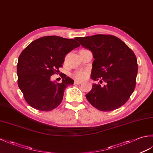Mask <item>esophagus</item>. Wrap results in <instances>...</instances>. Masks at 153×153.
<instances>
[{"label":"esophagus","instance_id":"34e87169","mask_svg":"<svg viewBox=\"0 0 153 153\" xmlns=\"http://www.w3.org/2000/svg\"><path fill=\"white\" fill-rule=\"evenodd\" d=\"M82 83V82H80V81H75L74 82V84L76 85H80V84Z\"/></svg>","mask_w":153,"mask_h":153}]
</instances>
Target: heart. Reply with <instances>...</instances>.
Instances as JSON below:
<instances>
[{
  "label": "heart",
  "instance_id": "heart-1",
  "mask_svg": "<svg viewBox=\"0 0 153 153\" xmlns=\"http://www.w3.org/2000/svg\"><path fill=\"white\" fill-rule=\"evenodd\" d=\"M89 76V73L85 71H78L75 72L72 76L75 79L78 80H84L85 79Z\"/></svg>",
  "mask_w": 153,
  "mask_h": 153
}]
</instances>
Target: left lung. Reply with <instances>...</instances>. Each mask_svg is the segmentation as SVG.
<instances>
[{"instance_id":"1","label":"left lung","mask_w":153,"mask_h":153,"mask_svg":"<svg viewBox=\"0 0 153 153\" xmlns=\"http://www.w3.org/2000/svg\"><path fill=\"white\" fill-rule=\"evenodd\" d=\"M75 39L93 54L91 79L105 83L104 86L93 84L92 89L85 95L87 100L100 111L121 107L135 88L138 66L134 52L111 35L98 34Z\"/></svg>"}]
</instances>
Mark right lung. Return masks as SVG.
Returning <instances> with one entry per match:
<instances>
[{"mask_svg":"<svg viewBox=\"0 0 153 153\" xmlns=\"http://www.w3.org/2000/svg\"><path fill=\"white\" fill-rule=\"evenodd\" d=\"M80 45L73 39L46 36L33 41L22 52L17 64L18 84L27 104L48 112L56 108L63 99L66 87L74 80L62 76V82L51 77L62 67L66 55Z\"/></svg>","mask_w":153,"mask_h":153,"instance_id":"right-lung-1","label":"right lung"}]
</instances>
